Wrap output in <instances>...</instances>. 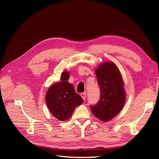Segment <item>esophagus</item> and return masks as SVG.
I'll use <instances>...</instances> for the list:
<instances>
[{"label":"esophagus","mask_w":159,"mask_h":159,"mask_svg":"<svg viewBox=\"0 0 159 159\" xmlns=\"http://www.w3.org/2000/svg\"><path fill=\"white\" fill-rule=\"evenodd\" d=\"M80 95L81 96V98H82V99L85 100V98H86V93H85V92L84 93H81Z\"/></svg>","instance_id":"obj_1"}]
</instances>
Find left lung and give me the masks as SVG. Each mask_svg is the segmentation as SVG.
Here are the masks:
<instances>
[{"instance_id":"obj_1","label":"left lung","mask_w":159,"mask_h":159,"mask_svg":"<svg viewBox=\"0 0 159 159\" xmlns=\"http://www.w3.org/2000/svg\"><path fill=\"white\" fill-rule=\"evenodd\" d=\"M98 83L101 89L98 103L91 105L95 116L103 121H108L121 111L125 102L126 93L122 77L117 66L107 61L95 70Z\"/></svg>"}]
</instances>
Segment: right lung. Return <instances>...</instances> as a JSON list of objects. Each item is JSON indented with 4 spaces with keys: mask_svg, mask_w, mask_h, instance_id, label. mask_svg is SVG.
I'll list each match as a JSON object with an SVG mask.
<instances>
[{
    "mask_svg": "<svg viewBox=\"0 0 159 159\" xmlns=\"http://www.w3.org/2000/svg\"><path fill=\"white\" fill-rule=\"evenodd\" d=\"M61 76V81L53 84L48 90L46 102L54 117L64 121L70 118L75 107L82 103L84 100L75 92L73 85L68 81L69 72L64 71Z\"/></svg>",
    "mask_w": 159,
    "mask_h": 159,
    "instance_id": "obj_1",
    "label": "right lung"
}]
</instances>
